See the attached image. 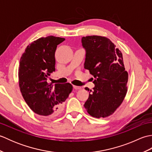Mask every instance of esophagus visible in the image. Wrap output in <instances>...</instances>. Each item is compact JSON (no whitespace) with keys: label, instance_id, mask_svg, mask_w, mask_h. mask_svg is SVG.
Here are the masks:
<instances>
[{"label":"esophagus","instance_id":"esophagus-1","mask_svg":"<svg viewBox=\"0 0 152 152\" xmlns=\"http://www.w3.org/2000/svg\"><path fill=\"white\" fill-rule=\"evenodd\" d=\"M73 89H74L75 90H78V89H81V87L76 86H73Z\"/></svg>","mask_w":152,"mask_h":152}]
</instances>
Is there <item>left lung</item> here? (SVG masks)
Masks as SVG:
<instances>
[{
    "label": "left lung",
    "instance_id": "left-lung-1",
    "mask_svg": "<svg viewBox=\"0 0 152 152\" xmlns=\"http://www.w3.org/2000/svg\"><path fill=\"white\" fill-rule=\"evenodd\" d=\"M82 43L86 50L84 68L95 78L84 107L93 117H108L121 105L127 91L128 73L122 53L104 37H82Z\"/></svg>",
    "mask_w": 152,
    "mask_h": 152
}]
</instances>
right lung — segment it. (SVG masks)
<instances>
[{
  "mask_svg": "<svg viewBox=\"0 0 152 152\" xmlns=\"http://www.w3.org/2000/svg\"><path fill=\"white\" fill-rule=\"evenodd\" d=\"M64 40L53 36L40 38L27 46L19 62V85L23 97L34 113L46 118L59 114L72 90L69 83L47 82L48 76L56 70L57 45Z\"/></svg>",
  "mask_w": 152,
  "mask_h": 152,
  "instance_id": "add662e5",
  "label": "right lung"
}]
</instances>
